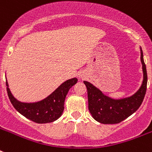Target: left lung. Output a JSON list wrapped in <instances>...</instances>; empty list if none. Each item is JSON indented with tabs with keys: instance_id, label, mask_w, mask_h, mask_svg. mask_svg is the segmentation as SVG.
Returning a JSON list of instances; mask_svg holds the SVG:
<instances>
[{
	"instance_id": "left-lung-1",
	"label": "left lung",
	"mask_w": 152,
	"mask_h": 152,
	"mask_svg": "<svg viewBox=\"0 0 152 152\" xmlns=\"http://www.w3.org/2000/svg\"><path fill=\"white\" fill-rule=\"evenodd\" d=\"M140 51L144 81L139 91L131 97L119 100L112 99L104 95L91 83L83 81L88 90V109L93 118L99 122L106 125L120 123L136 112L143 102L147 91L148 75L143 57V51L142 50Z\"/></svg>"
}]
</instances>
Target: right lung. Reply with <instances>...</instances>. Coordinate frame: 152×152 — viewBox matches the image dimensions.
Returning a JSON list of instances; mask_svg holds the SVG:
<instances>
[{
  "instance_id": "right-lung-1",
  "label": "right lung",
  "mask_w": 152,
  "mask_h": 152,
  "mask_svg": "<svg viewBox=\"0 0 152 152\" xmlns=\"http://www.w3.org/2000/svg\"><path fill=\"white\" fill-rule=\"evenodd\" d=\"M77 81L76 78L65 81L46 99L34 103H23L17 101L12 95L7 81L6 86L8 98L14 108L27 119L35 123L43 124L53 122L61 116L64 111L65 97L69 89Z\"/></svg>"
}]
</instances>
